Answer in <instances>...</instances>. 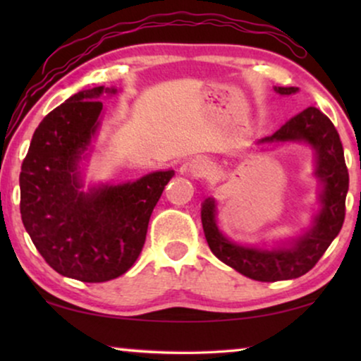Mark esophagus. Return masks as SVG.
Masks as SVG:
<instances>
[{
	"label": "esophagus",
	"mask_w": 361,
	"mask_h": 361,
	"mask_svg": "<svg viewBox=\"0 0 361 361\" xmlns=\"http://www.w3.org/2000/svg\"><path fill=\"white\" fill-rule=\"evenodd\" d=\"M184 171H187L194 177H202V176L210 174V172L214 171V166H212V162L209 159H204V157H195V159L187 162V164L184 166Z\"/></svg>",
	"instance_id": "1"
}]
</instances>
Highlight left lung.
<instances>
[{
  "instance_id": "left-lung-1",
  "label": "left lung",
  "mask_w": 361,
  "mask_h": 361,
  "mask_svg": "<svg viewBox=\"0 0 361 361\" xmlns=\"http://www.w3.org/2000/svg\"><path fill=\"white\" fill-rule=\"evenodd\" d=\"M279 95L298 93V87H274ZM305 142L315 154L314 177L320 184V209L305 233L276 246L240 245L221 233L216 224L215 199L202 204V225L212 253L246 278L273 283L295 279L307 273L322 258L345 220V199L348 192V169L345 166L342 141L334 123L317 108L309 106L266 136L258 145Z\"/></svg>"
}]
</instances>
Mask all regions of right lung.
Returning a JSON list of instances; mask_svg holds the SVG:
<instances>
[{
  "label": "right lung",
  "instance_id": "add662e5",
  "mask_svg": "<svg viewBox=\"0 0 361 361\" xmlns=\"http://www.w3.org/2000/svg\"><path fill=\"white\" fill-rule=\"evenodd\" d=\"M95 87L67 98L34 131L21 166V219L46 263L66 278L105 283L135 264L152 210L174 171L135 182L83 190L82 161L102 121L103 93Z\"/></svg>",
  "mask_w": 361,
  "mask_h": 361
}]
</instances>
